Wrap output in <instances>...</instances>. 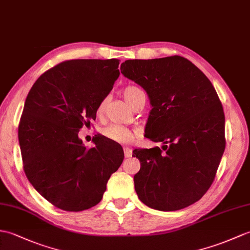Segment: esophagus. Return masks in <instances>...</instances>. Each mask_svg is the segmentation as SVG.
I'll list each match as a JSON object with an SVG mask.
<instances>
[{"label": "esophagus", "mask_w": 250, "mask_h": 250, "mask_svg": "<svg viewBox=\"0 0 250 250\" xmlns=\"http://www.w3.org/2000/svg\"><path fill=\"white\" fill-rule=\"evenodd\" d=\"M124 151H125V158H131V156H132V149L127 148V147H125L124 148Z\"/></svg>", "instance_id": "obj_1"}]
</instances>
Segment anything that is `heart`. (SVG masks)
Returning a JSON list of instances; mask_svg holds the SVG:
<instances>
[{"label": "heart", "instance_id": "obj_1", "mask_svg": "<svg viewBox=\"0 0 250 250\" xmlns=\"http://www.w3.org/2000/svg\"><path fill=\"white\" fill-rule=\"evenodd\" d=\"M123 95L125 99V101L132 106L133 103L137 100V98L145 94L141 88H138L136 86H126L123 90ZM105 105H106V99H103L98 106L99 114L103 113L104 108H105ZM101 133L104 137H106L107 139H109V141L117 144H121V145H129L134 141L135 138L134 133H133L130 129H127V127L119 125H109L105 127H103L101 130Z\"/></svg>", "mask_w": 250, "mask_h": 250}]
</instances>
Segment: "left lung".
I'll return each mask as SVG.
<instances>
[{
	"label": "left lung",
	"instance_id": "obj_1",
	"mask_svg": "<svg viewBox=\"0 0 250 250\" xmlns=\"http://www.w3.org/2000/svg\"><path fill=\"white\" fill-rule=\"evenodd\" d=\"M121 73L146 90L152 109L145 136L159 147L135 149L134 187L143 204L177 211L210 188L225 151V115L212 83L182 56L129 60Z\"/></svg>",
	"mask_w": 250,
	"mask_h": 250
}]
</instances>
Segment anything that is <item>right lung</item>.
<instances>
[{"label":"right lung","mask_w":250,"mask_h":250,"mask_svg":"<svg viewBox=\"0 0 250 250\" xmlns=\"http://www.w3.org/2000/svg\"><path fill=\"white\" fill-rule=\"evenodd\" d=\"M119 60H71L40 75L23 107L18 129L23 169L50 204L79 212L101 201L125 158L104 136L87 148L79 131L96 119L100 102L119 77Z\"/></svg>","instance_id":"1"}]
</instances>
